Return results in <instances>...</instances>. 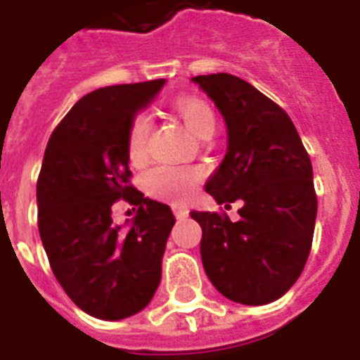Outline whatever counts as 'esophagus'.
Returning <instances> with one entry per match:
<instances>
[{"label": "esophagus", "instance_id": "34e87169", "mask_svg": "<svg viewBox=\"0 0 360 360\" xmlns=\"http://www.w3.org/2000/svg\"><path fill=\"white\" fill-rule=\"evenodd\" d=\"M173 214H175V218H179V219L187 218L188 208L187 206H181V204H175V206H173Z\"/></svg>", "mask_w": 360, "mask_h": 360}]
</instances>
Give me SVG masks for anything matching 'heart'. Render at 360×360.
Returning <instances> with one entry per match:
<instances>
[{"instance_id":"1","label":"heart","mask_w":360,"mask_h":360,"mask_svg":"<svg viewBox=\"0 0 360 360\" xmlns=\"http://www.w3.org/2000/svg\"><path fill=\"white\" fill-rule=\"evenodd\" d=\"M175 110L179 113L181 121L185 123L191 133L195 136H204L214 131L216 119L210 105L198 98H181L175 103ZM152 121L148 115H136L129 129V139H127V150L131 160H141L146 154V142H148ZM198 181V173L185 167H172V165H158L144 175V185L152 195L162 196L173 202L185 200Z\"/></svg>"}]
</instances>
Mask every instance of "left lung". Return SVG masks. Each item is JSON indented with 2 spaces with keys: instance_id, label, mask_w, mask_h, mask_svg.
<instances>
[{
  "instance_id": "8db88e82",
  "label": "left lung",
  "mask_w": 360,
  "mask_h": 360,
  "mask_svg": "<svg viewBox=\"0 0 360 360\" xmlns=\"http://www.w3.org/2000/svg\"><path fill=\"white\" fill-rule=\"evenodd\" d=\"M191 81L227 129L226 156L204 188L218 204L243 200L239 221L191 212L202 227L204 271L229 301H278L299 279L312 245L318 202L310 158L289 115L252 84L227 73Z\"/></svg>"
}]
</instances>
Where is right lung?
Masks as SVG:
<instances>
[{
	"instance_id": "right-lung-1",
	"label": "right lung",
	"mask_w": 360,
	"mask_h": 360,
	"mask_svg": "<svg viewBox=\"0 0 360 360\" xmlns=\"http://www.w3.org/2000/svg\"><path fill=\"white\" fill-rule=\"evenodd\" d=\"M165 79L117 84L82 96L51 133L36 185L38 231L53 276L69 299L100 320H123L148 307L162 279L172 208L127 181L133 119ZM119 198L139 206L115 226Z\"/></svg>"
}]
</instances>
